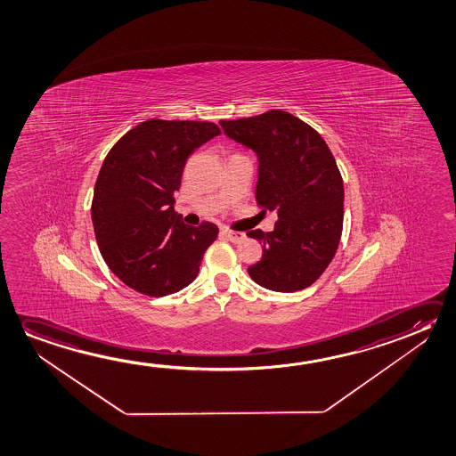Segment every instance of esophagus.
Instances as JSON below:
<instances>
[{
  "label": "esophagus",
  "mask_w": 456,
  "mask_h": 456,
  "mask_svg": "<svg viewBox=\"0 0 456 456\" xmlns=\"http://www.w3.org/2000/svg\"><path fill=\"white\" fill-rule=\"evenodd\" d=\"M222 234H224V238L230 239V240H232V242H234V244H238V242H242V240L246 239V234H244V232H232V230H226V228H224V230H222Z\"/></svg>",
  "instance_id": "1"
}]
</instances>
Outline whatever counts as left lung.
<instances>
[{
  "label": "left lung",
  "mask_w": 456,
  "mask_h": 456,
  "mask_svg": "<svg viewBox=\"0 0 456 456\" xmlns=\"http://www.w3.org/2000/svg\"><path fill=\"white\" fill-rule=\"evenodd\" d=\"M218 123L256 155V203L277 212L273 232H247L263 247L248 275L283 293L309 287L333 260L342 232L344 183L333 153L317 131L285 110Z\"/></svg>",
  "instance_id": "obj_1"
}]
</instances>
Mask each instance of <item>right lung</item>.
I'll return each instance as SVG.
<instances>
[{"label":"right lung","instance_id":"obj_1","mask_svg":"<svg viewBox=\"0 0 456 456\" xmlns=\"http://www.w3.org/2000/svg\"><path fill=\"white\" fill-rule=\"evenodd\" d=\"M220 134L210 122L147 120L117 142L94 183L92 222L109 269L130 289L165 297L200 273L217 224L190 226L174 210L187 159Z\"/></svg>","mask_w":456,"mask_h":456}]
</instances>
